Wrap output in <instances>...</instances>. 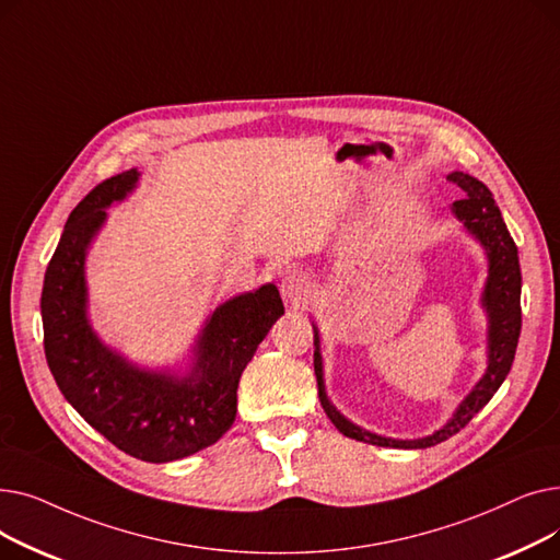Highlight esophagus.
<instances>
[{
    "label": "esophagus",
    "instance_id": "1",
    "mask_svg": "<svg viewBox=\"0 0 560 560\" xmlns=\"http://www.w3.org/2000/svg\"><path fill=\"white\" fill-rule=\"evenodd\" d=\"M281 295L292 306H304L313 298V283L308 275L292 270L281 279Z\"/></svg>",
    "mask_w": 560,
    "mask_h": 560
}]
</instances>
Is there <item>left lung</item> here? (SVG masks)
Here are the masks:
<instances>
[{
    "label": "left lung",
    "mask_w": 560,
    "mask_h": 560,
    "mask_svg": "<svg viewBox=\"0 0 560 560\" xmlns=\"http://www.w3.org/2000/svg\"><path fill=\"white\" fill-rule=\"evenodd\" d=\"M447 179L463 190V197L452 203L454 215L483 245L488 254V281L481 295V304L488 313V368L479 384L472 388V393L460 401L452 420L445 427L433 431L431 435L418 438V440H395L386 435H376L372 431L357 427L354 422H349L329 401L327 388H325V372H322L319 334L313 325V331H315L313 365L317 376L319 404L325 408L327 418L334 422V427L342 435L361 440V443H368V445L397 447V450H424L438 443H445L447 438L458 433L492 399L499 386L504 384V378L511 372V365L515 359L517 338L522 329V308H520L522 275H520L517 247L506 229L502 211H499V206L492 199V192L479 179H475V176H469L465 172H452Z\"/></svg>",
    "instance_id": "obj_1"
}]
</instances>
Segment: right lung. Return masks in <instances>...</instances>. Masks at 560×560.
I'll list each match as a JSON object with an SVG mask.
<instances>
[{
  "instance_id": "add662e5",
  "label": "right lung",
  "mask_w": 560,
  "mask_h": 560,
  "mask_svg": "<svg viewBox=\"0 0 560 560\" xmlns=\"http://www.w3.org/2000/svg\"><path fill=\"white\" fill-rule=\"evenodd\" d=\"M127 170L88 192L70 213L43 283L45 357L77 413L125 454L170 463L209 447L235 420V390L256 347L283 315L275 283L218 306L195 345L186 376L152 372L106 347L88 322L85 254L113 201L138 184Z\"/></svg>"
}]
</instances>
